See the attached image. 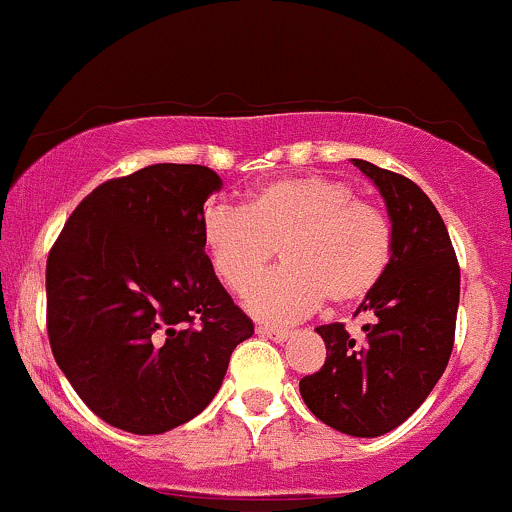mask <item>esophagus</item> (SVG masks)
Listing matches in <instances>:
<instances>
[{
  "mask_svg": "<svg viewBox=\"0 0 512 512\" xmlns=\"http://www.w3.org/2000/svg\"><path fill=\"white\" fill-rule=\"evenodd\" d=\"M258 334H261V337H268V339H273V342H285V339L290 337V329H283V327H268V324H258V329H256Z\"/></svg>",
  "mask_w": 512,
  "mask_h": 512,
  "instance_id": "esophagus-1",
  "label": "esophagus"
}]
</instances>
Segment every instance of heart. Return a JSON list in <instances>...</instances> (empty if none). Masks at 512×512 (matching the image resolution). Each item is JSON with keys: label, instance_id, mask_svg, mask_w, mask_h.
<instances>
[{"label": "heart", "instance_id": "1", "mask_svg": "<svg viewBox=\"0 0 512 512\" xmlns=\"http://www.w3.org/2000/svg\"><path fill=\"white\" fill-rule=\"evenodd\" d=\"M202 239L214 273L234 293H246L280 249L283 266L246 298L268 322L300 320L324 298L334 305L366 298L395 254L386 210L327 175L273 180L251 192L244 210L207 207Z\"/></svg>", "mask_w": 512, "mask_h": 512}]
</instances>
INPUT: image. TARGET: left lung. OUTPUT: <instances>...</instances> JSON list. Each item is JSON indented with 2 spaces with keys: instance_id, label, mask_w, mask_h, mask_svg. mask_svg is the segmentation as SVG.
<instances>
[{
  "instance_id": "obj_1",
  "label": "left lung",
  "mask_w": 512,
  "mask_h": 512,
  "mask_svg": "<svg viewBox=\"0 0 512 512\" xmlns=\"http://www.w3.org/2000/svg\"><path fill=\"white\" fill-rule=\"evenodd\" d=\"M386 200L395 254L359 312L373 315L356 342L344 322L317 327L324 366L300 381L312 415L351 437H378L425 403L449 364L459 310V261L437 207L410 178L351 158Z\"/></svg>"
}]
</instances>
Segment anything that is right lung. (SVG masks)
Wrapping results in <instances>:
<instances>
[{
    "label": "right lung",
    "instance_id": "obj_1",
    "mask_svg": "<svg viewBox=\"0 0 512 512\" xmlns=\"http://www.w3.org/2000/svg\"><path fill=\"white\" fill-rule=\"evenodd\" d=\"M207 166L156 163L97 185L46 261L56 364L97 417L134 434L185 425L210 405L254 322L205 254Z\"/></svg>",
    "mask_w": 512,
    "mask_h": 512
}]
</instances>
